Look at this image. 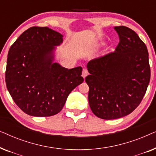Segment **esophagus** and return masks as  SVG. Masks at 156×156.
I'll return each mask as SVG.
<instances>
[{"label":"esophagus","instance_id":"1","mask_svg":"<svg viewBox=\"0 0 156 156\" xmlns=\"http://www.w3.org/2000/svg\"><path fill=\"white\" fill-rule=\"evenodd\" d=\"M88 75V71H87V69L86 68H84L82 70V76H83V78H85L86 76Z\"/></svg>","mask_w":156,"mask_h":156}]
</instances>
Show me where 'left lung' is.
<instances>
[{
	"instance_id": "left-lung-1",
	"label": "left lung",
	"mask_w": 156,
	"mask_h": 156,
	"mask_svg": "<svg viewBox=\"0 0 156 156\" xmlns=\"http://www.w3.org/2000/svg\"><path fill=\"white\" fill-rule=\"evenodd\" d=\"M119 43L114 52L89 61V106L95 116L116 119L131 114L141 102L151 79L146 44L133 30L114 27Z\"/></svg>"
}]
</instances>
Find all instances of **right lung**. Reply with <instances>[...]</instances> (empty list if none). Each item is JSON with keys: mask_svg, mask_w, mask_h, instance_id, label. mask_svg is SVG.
I'll return each mask as SVG.
<instances>
[{"mask_svg": "<svg viewBox=\"0 0 156 156\" xmlns=\"http://www.w3.org/2000/svg\"><path fill=\"white\" fill-rule=\"evenodd\" d=\"M62 37L48 27H32L10 47L6 87L25 114L37 117L58 114L70 92L84 82L81 67L68 69L53 62L55 46Z\"/></svg>", "mask_w": 156, "mask_h": 156, "instance_id": "obj_1", "label": "right lung"}]
</instances>
